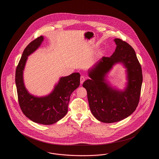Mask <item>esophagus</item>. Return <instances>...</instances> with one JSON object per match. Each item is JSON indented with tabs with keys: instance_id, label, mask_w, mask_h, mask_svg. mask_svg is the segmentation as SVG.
<instances>
[{
	"instance_id": "obj_1",
	"label": "esophagus",
	"mask_w": 159,
	"mask_h": 159,
	"mask_svg": "<svg viewBox=\"0 0 159 159\" xmlns=\"http://www.w3.org/2000/svg\"><path fill=\"white\" fill-rule=\"evenodd\" d=\"M84 80H85L84 77L82 76H81V77H80V83H81V84H83V82H84Z\"/></svg>"
}]
</instances>
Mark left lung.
<instances>
[{
	"label": "left lung",
	"instance_id": "1",
	"mask_svg": "<svg viewBox=\"0 0 159 159\" xmlns=\"http://www.w3.org/2000/svg\"><path fill=\"white\" fill-rule=\"evenodd\" d=\"M115 52L102 57L88 70L91 78L83 83L87 91L91 112L99 121L111 123L133 113L138 105L143 83L142 68L132 47L120 39H114ZM121 63L127 68L128 82L124 91L112 89L105 77L114 64Z\"/></svg>",
	"mask_w": 159,
	"mask_h": 159
}]
</instances>
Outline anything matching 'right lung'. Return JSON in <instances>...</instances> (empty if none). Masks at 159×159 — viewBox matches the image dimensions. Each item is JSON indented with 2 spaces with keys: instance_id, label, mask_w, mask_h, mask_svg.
I'll use <instances>...</instances> for the list:
<instances>
[{
  "instance_id": "1",
  "label": "right lung",
  "mask_w": 159,
  "mask_h": 159,
  "mask_svg": "<svg viewBox=\"0 0 159 159\" xmlns=\"http://www.w3.org/2000/svg\"><path fill=\"white\" fill-rule=\"evenodd\" d=\"M43 36L38 37L27 45L16 68L15 83L20 107L23 114L31 121L42 125H52L63 118L68 111L72 92L80 85V75L74 73L61 77L53 91L45 97L31 95L23 80V71L28 57L40 46Z\"/></svg>"
}]
</instances>
